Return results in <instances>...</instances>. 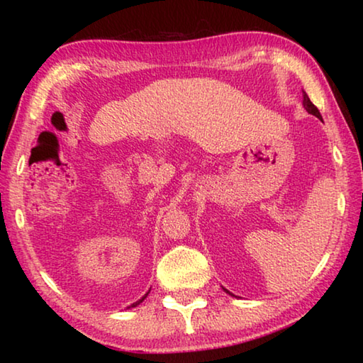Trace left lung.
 Wrapping results in <instances>:
<instances>
[{
    "instance_id": "8db88e82",
    "label": "left lung",
    "mask_w": 363,
    "mask_h": 363,
    "mask_svg": "<svg viewBox=\"0 0 363 363\" xmlns=\"http://www.w3.org/2000/svg\"><path fill=\"white\" fill-rule=\"evenodd\" d=\"M303 104H304V108L307 110V112L312 113V115H315L317 118H320V120H322V115H320V112H318V108L314 106V104L311 102L309 96H307L306 93H304V101H303Z\"/></svg>"
}]
</instances>
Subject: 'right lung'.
I'll use <instances>...</instances> for the list:
<instances>
[{"mask_svg": "<svg viewBox=\"0 0 363 363\" xmlns=\"http://www.w3.org/2000/svg\"><path fill=\"white\" fill-rule=\"evenodd\" d=\"M149 291H150V290H149ZM149 291H147V293H145V294H144V296H143V298H140V299H139V301H136V303H133V304H131V306H130V307H136V306H138V304H140V303H143V301H144V299H145V298H147V294H149ZM130 307H128V309H130Z\"/></svg>", "mask_w": 363, "mask_h": 363, "instance_id": "right-lung-1", "label": "right lung"}]
</instances>
